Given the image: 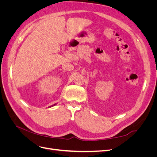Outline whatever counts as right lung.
I'll list each match as a JSON object with an SVG mask.
<instances>
[{
	"mask_svg": "<svg viewBox=\"0 0 157 157\" xmlns=\"http://www.w3.org/2000/svg\"><path fill=\"white\" fill-rule=\"evenodd\" d=\"M56 104H57V103H55V104H54V105H50V107H54V106H55V105H56Z\"/></svg>",
	"mask_w": 157,
	"mask_h": 157,
	"instance_id": "right-lung-1",
	"label": "right lung"
}]
</instances>
